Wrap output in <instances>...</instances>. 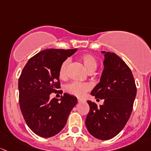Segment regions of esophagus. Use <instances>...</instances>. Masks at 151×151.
I'll list each match as a JSON object with an SVG mask.
<instances>
[{
	"instance_id": "1",
	"label": "esophagus",
	"mask_w": 151,
	"mask_h": 151,
	"mask_svg": "<svg viewBox=\"0 0 151 151\" xmlns=\"http://www.w3.org/2000/svg\"><path fill=\"white\" fill-rule=\"evenodd\" d=\"M78 102H85V100H84V99H78Z\"/></svg>"
}]
</instances>
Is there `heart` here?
Returning <instances> with one entry per match:
<instances>
[{
  "label": "heart",
  "mask_w": 151,
  "mask_h": 151,
  "mask_svg": "<svg viewBox=\"0 0 151 151\" xmlns=\"http://www.w3.org/2000/svg\"><path fill=\"white\" fill-rule=\"evenodd\" d=\"M80 61L83 64L85 70L88 73L93 71L94 72L97 67V62L95 57L89 54H83L81 56ZM69 65V60H65L60 67L59 69V77L61 79H65L67 77V70ZM90 86L87 83H78V82H72L65 86V91L70 94L76 97H81L90 89Z\"/></svg>",
  "instance_id": "b5f03b06"
}]
</instances>
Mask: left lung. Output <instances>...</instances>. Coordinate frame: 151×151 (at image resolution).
I'll return each instance as SVG.
<instances>
[{"label":"left lung","mask_w":151,"mask_h":151,"mask_svg":"<svg viewBox=\"0 0 151 151\" xmlns=\"http://www.w3.org/2000/svg\"><path fill=\"white\" fill-rule=\"evenodd\" d=\"M102 53L105 57L104 70L91 94L103 99L104 103L97 106L95 102L87 101L90 110L85 124L93 137L107 140L116 136L128 122L137 88L131 70L122 59L114 53Z\"/></svg>","instance_id":"1"}]
</instances>
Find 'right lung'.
Instances as JSON below:
<instances>
[{"instance_id": "add662e5", "label": "right lung", "mask_w": 151, "mask_h": 151, "mask_svg": "<svg viewBox=\"0 0 151 151\" xmlns=\"http://www.w3.org/2000/svg\"><path fill=\"white\" fill-rule=\"evenodd\" d=\"M75 49H46L30 58L19 78L20 109L28 127L42 137H51L64 128L76 97L65 93L61 99H50L60 88L59 69Z\"/></svg>"}]
</instances>
